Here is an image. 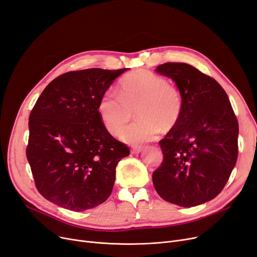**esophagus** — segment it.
Instances as JSON below:
<instances>
[{"instance_id":"obj_1","label":"esophagus","mask_w":257,"mask_h":257,"mask_svg":"<svg viewBox=\"0 0 257 257\" xmlns=\"http://www.w3.org/2000/svg\"><path fill=\"white\" fill-rule=\"evenodd\" d=\"M143 151V148L142 147H133L132 149H131V152L133 153V154H139V153H141Z\"/></svg>"}]
</instances>
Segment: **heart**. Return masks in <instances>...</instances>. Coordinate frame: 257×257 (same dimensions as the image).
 I'll list each match as a JSON object with an SVG mask.
<instances>
[{
  "instance_id": "1",
  "label": "heart",
  "mask_w": 257,
  "mask_h": 257,
  "mask_svg": "<svg viewBox=\"0 0 257 257\" xmlns=\"http://www.w3.org/2000/svg\"><path fill=\"white\" fill-rule=\"evenodd\" d=\"M183 109L181 91L148 70H139L124 77L118 94L105 92L97 106L99 117L111 135H117L135 111L139 119L120 133V140L128 144L152 142L161 130L170 131L180 120Z\"/></svg>"
}]
</instances>
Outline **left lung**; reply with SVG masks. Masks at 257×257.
<instances>
[{"label": "left lung", "mask_w": 257, "mask_h": 257, "mask_svg": "<svg viewBox=\"0 0 257 257\" xmlns=\"http://www.w3.org/2000/svg\"><path fill=\"white\" fill-rule=\"evenodd\" d=\"M155 71L175 83L184 109L159 142L164 159L152 174L153 186L171 204L202 205L220 193L236 164L237 118L222 87L193 66L165 63Z\"/></svg>", "instance_id": "1"}]
</instances>
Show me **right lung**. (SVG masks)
<instances>
[{"label": "right lung", "mask_w": 257, "mask_h": 257, "mask_svg": "<svg viewBox=\"0 0 257 257\" xmlns=\"http://www.w3.org/2000/svg\"><path fill=\"white\" fill-rule=\"evenodd\" d=\"M126 70L67 72L38 98L26 155L38 191L49 202L80 212L103 204L112 192L116 165L130 150L107 131L97 106Z\"/></svg>", "instance_id": "right-lung-1"}]
</instances>
